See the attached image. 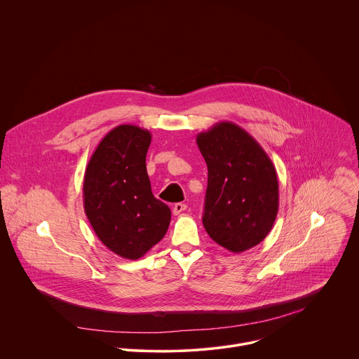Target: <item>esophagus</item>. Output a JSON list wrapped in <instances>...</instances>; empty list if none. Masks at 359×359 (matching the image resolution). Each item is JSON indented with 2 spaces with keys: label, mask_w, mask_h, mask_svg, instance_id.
Returning a JSON list of instances; mask_svg holds the SVG:
<instances>
[{
  "label": "esophagus",
  "mask_w": 359,
  "mask_h": 359,
  "mask_svg": "<svg viewBox=\"0 0 359 359\" xmlns=\"http://www.w3.org/2000/svg\"><path fill=\"white\" fill-rule=\"evenodd\" d=\"M185 210H187V205H185V203H175L174 207H172V212H174L175 215L181 214V212L185 211Z\"/></svg>",
  "instance_id": "1"
}]
</instances>
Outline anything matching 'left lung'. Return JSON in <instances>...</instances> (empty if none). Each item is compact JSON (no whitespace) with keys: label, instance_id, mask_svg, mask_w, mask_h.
I'll use <instances>...</instances> for the list:
<instances>
[{"label":"left lung","instance_id":"1","mask_svg":"<svg viewBox=\"0 0 359 359\" xmlns=\"http://www.w3.org/2000/svg\"><path fill=\"white\" fill-rule=\"evenodd\" d=\"M208 171L203 225L208 236L232 253L265 239L279 207L275 165L239 126L221 121L196 137Z\"/></svg>","mask_w":359,"mask_h":359}]
</instances>
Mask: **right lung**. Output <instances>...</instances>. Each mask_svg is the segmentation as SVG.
Segmentation results:
<instances>
[{
    "mask_svg": "<svg viewBox=\"0 0 359 359\" xmlns=\"http://www.w3.org/2000/svg\"><path fill=\"white\" fill-rule=\"evenodd\" d=\"M148 130L121 124L109 131L84 174L86 215L103 245L117 256L138 259L165 235L171 211L152 194L147 154Z\"/></svg>",
    "mask_w": 359,
    "mask_h": 359,
    "instance_id": "add662e5",
    "label": "right lung"
}]
</instances>
